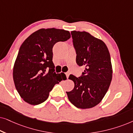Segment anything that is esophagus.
Listing matches in <instances>:
<instances>
[{
  "label": "esophagus",
  "mask_w": 133,
  "mask_h": 133,
  "mask_svg": "<svg viewBox=\"0 0 133 133\" xmlns=\"http://www.w3.org/2000/svg\"><path fill=\"white\" fill-rule=\"evenodd\" d=\"M66 77H67V79H68V77H69V76H70V72H66Z\"/></svg>",
  "instance_id": "esophagus-1"
}]
</instances>
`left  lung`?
I'll return each mask as SVG.
<instances>
[{
  "instance_id": "left-lung-1",
  "label": "left lung",
  "mask_w": 133,
  "mask_h": 133,
  "mask_svg": "<svg viewBox=\"0 0 133 133\" xmlns=\"http://www.w3.org/2000/svg\"><path fill=\"white\" fill-rule=\"evenodd\" d=\"M76 51V63L85 66L81 77H69L74 83L73 90L66 92L69 101L77 108L88 109L96 106L104 97L112 76L110 54L105 43L86 31H72Z\"/></svg>"
}]
</instances>
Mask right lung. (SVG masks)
<instances>
[{
    "instance_id": "right-lung-1",
    "label": "right lung",
    "mask_w": 133,
    "mask_h": 133,
    "mask_svg": "<svg viewBox=\"0 0 133 133\" xmlns=\"http://www.w3.org/2000/svg\"><path fill=\"white\" fill-rule=\"evenodd\" d=\"M71 37L62 29L42 28L25 40L20 47L13 67V80L23 101L36 105L48 99L54 85L66 78L56 74L52 62V47Z\"/></svg>"
}]
</instances>
